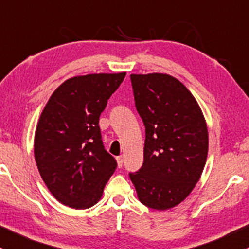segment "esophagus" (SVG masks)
Returning a JSON list of instances; mask_svg holds the SVG:
<instances>
[{
  "label": "esophagus",
  "instance_id": "obj_1",
  "mask_svg": "<svg viewBox=\"0 0 249 249\" xmlns=\"http://www.w3.org/2000/svg\"><path fill=\"white\" fill-rule=\"evenodd\" d=\"M116 160H117L118 167H122L123 166V158L122 157H117V158H116Z\"/></svg>",
  "mask_w": 249,
  "mask_h": 249
}]
</instances>
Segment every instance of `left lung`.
Returning <instances> with one entry per match:
<instances>
[{
	"label": "left lung",
	"mask_w": 249,
	"mask_h": 249,
	"mask_svg": "<svg viewBox=\"0 0 249 249\" xmlns=\"http://www.w3.org/2000/svg\"><path fill=\"white\" fill-rule=\"evenodd\" d=\"M135 107L145 126L143 165L130 174L145 206L166 211L194 190L206 164L208 130L196 99L178 78L131 74Z\"/></svg>",
	"instance_id": "obj_1"
}]
</instances>
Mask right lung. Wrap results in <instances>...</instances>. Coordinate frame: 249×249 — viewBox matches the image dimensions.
<instances>
[{"instance_id": "obj_1", "label": "right lung", "mask_w": 249, "mask_h": 249, "mask_svg": "<svg viewBox=\"0 0 249 249\" xmlns=\"http://www.w3.org/2000/svg\"><path fill=\"white\" fill-rule=\"evenodd\" d=\"M126 72L68 78L39 116L34 139L38 172L59 203L75 210L101 199L117 166L101 140L99 117Z\"/></svg>"}]
</instances>
